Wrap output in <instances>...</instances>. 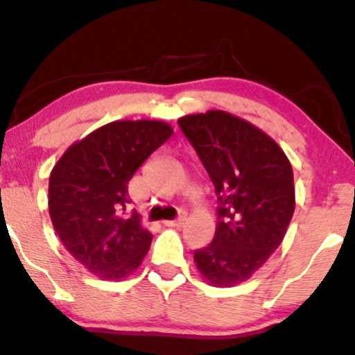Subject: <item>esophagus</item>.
<instances>
[{"instance_id": "34e87169", "label": "esophagus", "mask_w": 355, "mask_h": 355, "mask_svg": "<svg viewBox=\"0 0 355 355\" xmlns=\"http://www.w3.org/2000/svg\"><path fill=\"white\" fill-rule=\"evenodd\" d=\"M184 221H185V216H178L177 219H170V221H163V225L173 227V226H182V225H184Z\"/></svg>"}]
</instances>
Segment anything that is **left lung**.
I'll return each instance as SVG.
<instances>
[{
    "mask_svg": "<svg viewBox=\"0 0 355 355\" xmlns=\"http://www.w3.org/2000/svg\"><path fill=\"white\" fill-rule=\"evenodd\" d=\"M218 197L212 241L193 252L212 286H236L252 277L281 245L294 212L289 159L274 139L221 110L178 119Z\"/></svg>",
    "mask_w": 355,
    "mask_h": 355,
    "instance_id": "left-lung-1",
    "label": "left lung"
}]
</instances>
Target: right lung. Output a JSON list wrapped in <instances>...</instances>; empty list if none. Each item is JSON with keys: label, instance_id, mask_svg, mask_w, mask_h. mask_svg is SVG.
I'll use <instances>...</instances> for the list:
<instances>
[{"label": "right lung", "instance_id": "add662e5", "mask_svg": "<svg viewBox=\"0 0 355 355\" xmlns=\"http://www.w3.org/2000/svg\"><path fill=\"white\" fill-rule=\"evenodd\" d=\"M158 121H117L73 144L49 178V214L59 240L92 274L125 277L143 262L153 234L125 216L129 180L171 136Z\"/></svg>", "mask_w": 355, "mask_h": 355}]
</instances>
